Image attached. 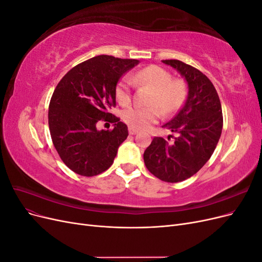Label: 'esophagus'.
Wrapping results in <instances>:
<instances>
[{"mask_svg":"<svg viewBox=\"0 0 262 262\" xmlns=\"http://www.w3.org/2000/svg\"><path fill=\"white\" fill-rule=\"evenodd\" d=\"M139 132V130H137V129H134V128H129V133L131 134V136H134V134H137Z\"/></svg>","mask_w":262,"mask_h":262,"instance_id":"esophagus-1","label":"esophagus"}]
</instances>
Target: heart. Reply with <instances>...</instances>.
Wrapping results in <instances>:
<instances>
[{"mask_svg":"<svg viewBox=\"0 0 262 262\" xmlns=\"http://www.w3.org/2000/svg\"><path fill=\"white\" fill-rule=\"evenodd\" d=\"M133 80L139 84H147L154 89L148 108L132 107L123 112L122 118L131 128L145 129L156 122L165 114H172L181 106L185 99V85L180 81H171V74L158 66H149L134 74ZM133 81L129 76L123 77L116 87V97L119 104L128 106L132 98Z\"/></svg>","mask_w":262,"mask_h":262,"instance_id":"heart-1","label":"heart"}]
</instances>
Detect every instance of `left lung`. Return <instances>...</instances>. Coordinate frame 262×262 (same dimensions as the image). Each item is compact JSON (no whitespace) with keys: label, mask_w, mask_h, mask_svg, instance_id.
<instances>
[{"label":"left lung","mask_w":262,"mask_h":262,"mask_svg":"<svg viewBox=\"0 0 262 262\" xmlns=\"http://www.w3.org/2000/svg\"><path fill=\"white\" fill-rule=\"evenodd\" d=\"M162 62L185 78L188 96L179 113L163 125L178 137L173 142L154 138L143 158L155 177L179 182L193 176L210 160L221 137L223 115L215 87L202 72L179 60Z\"/></svg>","instance_id":"left-lung-1"}]
</instances>
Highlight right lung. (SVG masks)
<instances>
[{
    "mask_svg": "<svg viewBox=\"0 0 262 262\" xmlns=\"http://www.w3.org/2000/svg\"><path fill=\"white\" fill-rule=\"evenodd\" d=\"M139 62L98 55L70 70L55 87L48 113L51 139L63 163L78 175L107 170L129 136L128 126L109 109L116 106L118 81ZM101 118L114 129L97 130Z\"/></svg>",
    "mask_w": 262,
    "mask_h": 262,
    "instance_id": "1",
    "label": "right lung"
}]
</instances>
